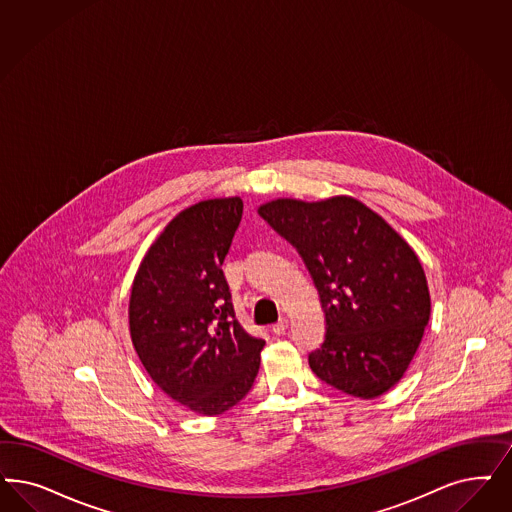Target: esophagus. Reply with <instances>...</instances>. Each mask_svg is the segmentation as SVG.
Masks as SVG:
<instances>
[{
	"instance_id": "esophagus-1",
	"label": "esophagus",
	"mask_w": 512,
	"mask_h": 512,
	"mask_svg": "<svg viewBox=\"0 0 512 512\" xmlns=\"http://www.w3.org/2000/svg\"><path fill=\"white\" fill-rule=\"evenodd\" d=\"M287 327H289V321H287V319L283 318V319H280V321H278V323H274V325H272V327H270V329H272V333H274V335H283V333H285V329H287Z\"/></svg>"
}]
</instances>
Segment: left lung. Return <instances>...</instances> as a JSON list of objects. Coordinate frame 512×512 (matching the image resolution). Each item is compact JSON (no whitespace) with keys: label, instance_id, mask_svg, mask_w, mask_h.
<instances>
[{"label":"left lung","instance_id":"left-lung-1","mask_svg":"<svg viewBox=\"0 0 512 512\" xmlns=\"http://www.w3.org/2000/svg\"><path fill=\"white\" fill-rule=\"evenodd\" d=\"M259 215L299 251L325 312L308 355L325 384L374 399L405 374L431 316L422 263L384 217L352 196L276 198Z\"/></svg>","mask_w":512,"mask_h":512}]
</instances>
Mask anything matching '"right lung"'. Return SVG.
<instances>
[{
  "instance_id": "add662e5",
  "label": "right lung",
  "mask_w": 512,
  "mask_h": 512,
  "mask_svg": "<svg viewBox=\"0 0 512 512\" xmlns=\"http://www.w3.org/2000/svg\"><path fill=\"white\" fill-rule=\"evenodd\" d=\"M242 212V198L229 196L177 213L147 249L130 291L128 323L141 365L168 397L202 416L246 397L265 346L234 318L221 270Z\"/></svg>"
}]
</instances>
